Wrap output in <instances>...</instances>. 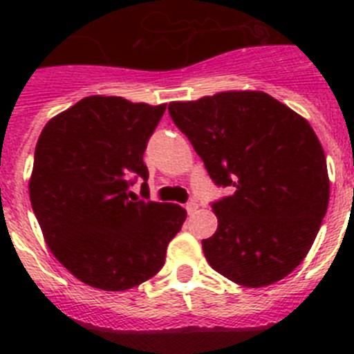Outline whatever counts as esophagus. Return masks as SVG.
Wrapping results in <instances>:
<instances>
[{"instance_id":"1","label":"esophagus","mask_w":354,"mask_h":354,"mask_svg":"<svg viewBox=\"0 0 354 354\" xmlns=\"http://www.w3.org/2000/svg\"><path fill=\"white\" fill-rule=\"evenodd\" d=\"M196 209H198V204H196V202H189V204H186L187 214H193V212H195Z\"/></svg>"}]
</instances>
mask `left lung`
Listing matches in <instances>:
<instances>
[{"mask_svg": "<svg viewBox=\"0 0 354 354\" xmlns=\"http://www.w3.org/2000/svg\"><path fill=\"white\" fill-rule=\"evenodd\" d=\"M212 183L234 187L212 204L218 228L202 241L211 268L243 287L286 278L314 245L330 200L326 158L310 124L255 90L170 102Z\"/></svg>", "mask_w": 354, "mask_h": 354, "instance_id": "left-lung-1", "label": "left lung"}]
</instances>
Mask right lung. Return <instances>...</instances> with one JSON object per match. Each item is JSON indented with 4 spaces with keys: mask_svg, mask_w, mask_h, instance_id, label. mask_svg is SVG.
Returning a JSON list of instances; mask_svg holds the SVG:
<instances>
[{
    "mask_svg": "<svg viewBox=\"0 0 354 354\" xmlns=\"http://www.w3.org/2000/svg\"><path fill=\"white\" fill-rule=\"evenodd\" d=\"M165 109L90 95L40 133L31 207L53 255L86 286L127 290L152 278L186 220L180 205L129 192L138 177L149 179L143 152Z\"/></svg>",
    "mask_w": 354,
    "mask_h": 354,
    "instance_id": "right-lung-1",
    "label": "right lung"
}]
</instances>
